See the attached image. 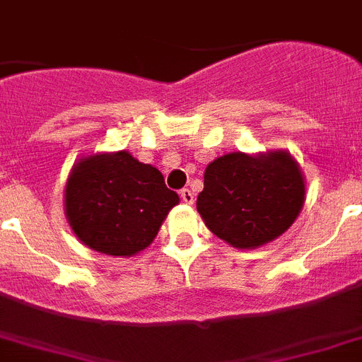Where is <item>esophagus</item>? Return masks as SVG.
Instances as JSON below:
<instances>
[{
    "label": "esophagus",
    "mask_w": 362,
    "mask_h": 362,
    "mask_svg": "<svg viewBox=\"0 0 362 362\" xmlns=\"http://www.w3.org/2000/svg\"><path fill=\"white\" fill-rule=\"evenodd\" d=\"M179 196H181V199H183L187 205H192L194 203V194H192V190H188V188H183V190L179 192Z\"/></svg>",
    "instance_id": "1"
}]
</instances>
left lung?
Masks as SVG:
<instances>
[{
  "instance_id": "obj_1",
  "label": "left lung",
  "mask_w": 362,
  "mask_h": 362,
  "mask_svg": "<svg viewBox=\"0 0 362 362\" xmlns=\"http://www.w3.org/2000/svg\"><path fill=\"white\" fill-rule=\"evenodd\" d=\"M304 202L305 177L289 151H230L206 166L196 206L212 234L256 249L282 236Z\"/></svg>"
}]
</instances>
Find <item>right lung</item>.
<instances>
[{
    "label": "right lung",
    "instance_id": "right-lung-1",
    "mask_svg": "<svg viewBox=\"0 0 362 362\" xmlns=\"http://www.w3.org/2000/svg\"><path fill=\"white\" fill-rule=\"evenodd\" d=\"M179 196L156 166L129 151L80 157L66 181L64 209L71 230L93 251L134 256L159 233Z\"/></svg>",
    "mask_w": 362,
    "mask_h": 362
}]
</instances>
